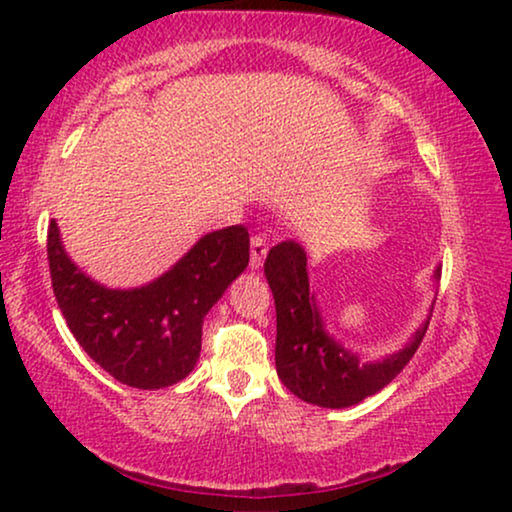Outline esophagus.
Returning <instances> with one entry per match:
<instances>
[{
	"instance_id": "1",
	"label": "esophagus",
	"mask_w": 512,
	"mask_h": 512,
	"mask_svg": "<svg viewBox=\"0 0 512 512\" xmlns=\"http://www.w3.org/2000/svg\"><path fill=\"white\" fill-rule=\"evenodd\" d=\"M265 256H268V242H265L261 235L251 237V270H261Z\"/></svg>"
}]
</instances>
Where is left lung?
<instances>
[{"label": "left lung", "instance_id": "obj_1", "mask_svg": "<svg viewBox=\"0 0 512 512\" xmlns=\"http://www.w3.org/2000/svg\"><path fill=\"white\" fill-rule=\"evenodd\" d=\"M268 279L277 310L275 366L284 387L319 408H349L387 387L408 366L422 342L431 312L394 354L363 359L328 333L317 293L310 289V254L296 240H284L265 258ZM440 279V265L433 282ZM433 307V305H431Z\"/></svg>", "mask_w": 512, "mask_h": 512}]
</instances>
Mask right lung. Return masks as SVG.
Instances as JSON below:
<instances>
[{"mask_svg": "<svg viewBox=\"0 0 512 512\" xmlns=\"http://www.w3.org/2000/svg\"><path fill=\"white\" fill-rule=\"evenodd\" d=\"M48 263L62 317L90 359L128 387L165 389L198 363L202 321L249 265V233L212 230L149 284L109 289L69 258L53 219Z\"/></svg>", "mask_w": 512, "mask_h": 512, "instance_id": "1", "label": "right lung"}]
</instances>
